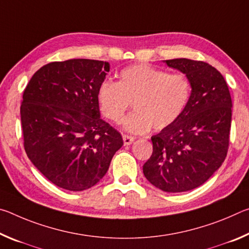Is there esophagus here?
<instances>
[{"label":"esophagus","mask_w":249,"mask_h":249,"mask_svg":"<svg viewBox=\"0 0 249 249\" xmlns=\"http://www.w3.org/2000/svg\"><path fill=\"white\" fill-rule=\"evenodd\" d=\"M123 141H124V145L128 146L130 144H133L135 138L132 137V136H128V135H123Z\"/></svg>","instance_id":"1"}]
</instances>
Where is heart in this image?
Here are the masks:
<instances>
[{
	"instance_id": "1",
	"label": "heart",
	"mask_w": 249,
	"mask_h": 249,
	"mask_svg": "<svg viewBox=\"0 0 249 249\" xmlns=\"http://www.w3.org/2000/svg\"><path fill=\"white\" fill-rule=\"evenodd\" d=\"M119 82L103 81L98 90L102 114L119 124L130 105L136 111L124 122V129L144 134L154 126L160 130L182 114L190 99L191 84L182 73H168L147 64H136L120 72Z\"/></svg>"
}]
</instances>
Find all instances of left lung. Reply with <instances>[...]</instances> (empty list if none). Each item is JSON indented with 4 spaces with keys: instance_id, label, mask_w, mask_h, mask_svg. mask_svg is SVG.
I'll use <instances>...</instances> for the list:
<instances>
[{
    "instance_id": "left-lung-1",
    "label": "left lung",
    "mask_w": 249,
    "mask_h": 249,
    "mask_svg": "<svg viewBox=\"0 0 249 249\" xmlns=\"http://www.w3.org/2000/svg\"><path fill=\"white\" fill-rule=\"evenodd\" d=\"M165 62L185 74L191 94L179 119L151 137L153 154L142 171L160 190L184 192L203 184L224 161L231 99L225 79L206 62L185 58Z\"/></svg>"
}]
</instances>
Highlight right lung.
Listing matches in <instances>:
<instances>
[{
	"label": "right lung",
	"instance_id": "obj_1",
	"mask_svg": "<svg viewBox=\"0 0 249 249\" xmlns=\"http://www.w3.org/2000/svg\"><path fill=\"white\" fill-rule=\"evenodd\" d=\"M108 71V62L91 59L50 62L24 90L25 151L46 178L65 190L93 187L123 146L121 134L100 115L98 90Z\"/></svg>",
	"mask_w": 249,
	"mask_h": 249
}]
</instances>
